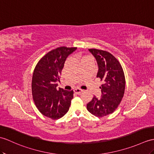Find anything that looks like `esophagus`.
<instances>
[{"label":"esophagus","instance_id":"1","mask_svg":"<svg viewBox=\"0 0 154 154\" xmlns=\"http://www.w3.org/2000/svg\"><path fill=\"white\" fill-rule=\"evenodd\" d=\"M73 91H74L75 93L78 94H80L81 92H83V90H82V89H81V88H74Z\"/></svg>","mask_w":154,"mask_h":154}]
</instances>
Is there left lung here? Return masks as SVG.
<instances>
[{
    "label": "left lung",
    "mask_w": 154,
    "mask_h": 154,
    "mask_svg": "<svg viewBox=\"0 0 154 154\" xmlns=\"http://www.w3.org/2000/svg\"><path fill=\"white\" fill-rule=\"evenodd\" d=\"M94 56L98 66L97 77L103 81L101 88L102 98L94 96L87 103L90 113L98 117L112 113L121 103L125 88V78L119 61L112 54L102 50L88 49Z\"/></svg>",
    "instance_id": "obj_1"
}]
</instances>
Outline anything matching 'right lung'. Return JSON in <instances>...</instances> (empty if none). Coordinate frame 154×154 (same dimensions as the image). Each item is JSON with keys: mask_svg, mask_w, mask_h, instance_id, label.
Wrapping results in <instances>:
<instances>
[{"mask_svg": "<svg viewBox=\"0 0 154 154\" xmlns=\"http://www.w3.org/2000/svg\"><path fill=\"white\" fill-rule=\"evenodd\" d=\"M77 47L60 46L42 57L35 66L32 77V95L42 115L56 120L68 112L73 97V91L56 89L66 58Z\"/></svg>", "mask_w": 154, "mask_h": 154, "instance_id": "1", "label": "right lung"}]
</instances>
